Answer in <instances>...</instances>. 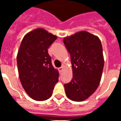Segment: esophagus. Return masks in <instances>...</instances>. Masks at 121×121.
<instances>
[{
  "mask_svg": "<svg viewBox=\"0 0 121 121\" xmlns=\"http://www.w3.org/2000/svg\"><path fill=\"white\" fill-rule=\"evenodd\" d=\"M63 70H64V68H63V66H61L60 68H59V71H60V72H62Z\"/></svg>",
  "mask_w": 121,
  "mask_h": 121,
  "instance_id": "esophagus-1",
  "label": "esophagus"
}]
</instances>
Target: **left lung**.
<instances>
[{
	"label": "left lung",
	"mask_w": 121,
	"mask_h": 121,
	"mask_svg": "<svg viewBox=\"0 0 121 121\" xmlns=\"http://www.w3.org/2000/svg\"><path fill=\"white\" fill-rule=\"evenodd\" d=\"M71 55L73 78L65 84L66 95L73 101L87 99L97 90L104 66L102 46L99 37L82 31L63 38Z\"/></svg>",
	"instance_id": "8db88e82"
}]
</instances>
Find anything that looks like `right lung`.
I'll list each match as a JSON object with an SVG mask.
<instances>
[{
  "label": "right lung",
  "instance_id": "right-lung-1",
  "mask_svg": "<svg viewBox=\"0 0 121 121\" xmlns=\"http://www.w3.org/2000/svg\"><path fill=\"white\" fill-rule=\"evenodd\" d=\"M57 36L43 28H37L24 36L17 55L22 86L33 99L43 101L51 97L59 72L51 63L48 48Z\"/></svg>",
  "mask_w": 121,
  "mask_h": 121
}]
</instances>
